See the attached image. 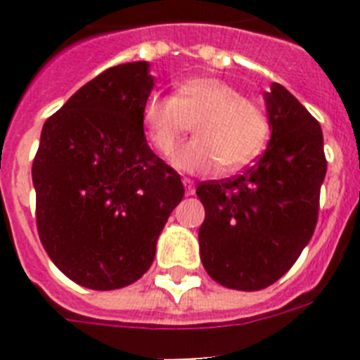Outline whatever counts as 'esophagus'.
I'll list each match as a JSON object with an SVG mask.
<instances>
[{
  "label": "esophagus",
  "instance_id": "34e87169",
  "mask_svg": "<svg viewBox=\"0 0 360 360\" xmlns=\"http://www.w3.org/2000/svg\"><path fill=\"white\" fill-rule=\"evenodd\" d=\"M183 185H185V191L188 196H191V194H194V181L188 179V177H183Z\"/></svg>",
  "mask_w": 360,
  "mask_h": 360
}]
</instances>
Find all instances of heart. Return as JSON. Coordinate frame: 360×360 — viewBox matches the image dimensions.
Listing matches in <instances>:
<instances>
[{
  "mask_svg": "<svg viewBox=\"0 0 360 360\" xmlns=\"http://www.w3.org/2000/svg\"><path fill=\"white\" fill-rule=\"evenodd\" d=\"M141 121L153 147L169 153L194 124L196 138L179 146L172 164L188 174H211L222 166L233 172L250 162L269 138V117L259 103L217 76L181 82L177 95L151 93Z\"/></svg>",
  "mask_w": 360,
  "mask_h": 360,
  "instance_id": "1",
  "label": "heart"
}]
</instances>
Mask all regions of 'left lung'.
I'll list each match as a JSON object with an SVG mask.
<instances>
[{"instance_id": "1", "label": "left lung", "mask_w": 360, "mask_h": 360, "mask_svg": "<svg viewBox=\"0 0 360 360\" xmlns=\"http://www.w3.org/2000/svg\"><path fill=\"white\" fill-rule=\"evenodd\" d=\"M271 140L254 166L196 188L200 257L214 282L257 291L284 276L312 239L327 174L323 132L280 84L265 93Z\"/></svg>"}]
</instances>
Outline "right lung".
I'll return each instance as SVG.
<instances>
[{"label": "right lung", "mask_w": 360, "mask_h": 360, "mask_svg": "<svg viewBox=\"0 0 360 360\" xmlns=\"http://www.w3.org/2000/svg\"><path fill=\"white\" fill-rule=\"evenodd\" d=\"M151 89L149 63L117 65L42 127L31 168L37 230L56 267L89 290L141 278L185 196L179 174L147 146L141 110Z\"/></svg>", "instance_id": "add662e5"}]
</instances>
